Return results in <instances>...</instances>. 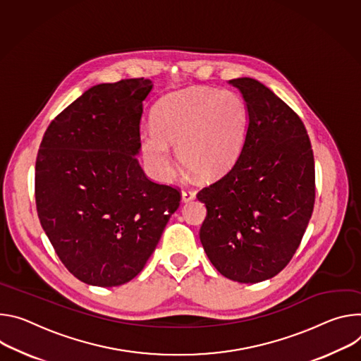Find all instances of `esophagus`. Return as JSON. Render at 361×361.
<instances>
[{"label":"esophagus","mask_w":361,"mask_h":361,"mask_svg":"<svg viewBox=\"0 0 361 361\" xmlns=\"http://www.w3.org/2000/svg\"><path fill=\"white\" fill-rule=\"evenodd\" d=\"M195 196H196V193H195V190H192V189H183V190H182V201H183V202H190V201H193Z\"/></svg>","instance_id":"34e87169"}]
</instances>
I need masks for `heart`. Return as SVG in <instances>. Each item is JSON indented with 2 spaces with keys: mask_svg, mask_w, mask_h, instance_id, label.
Here are the masks:
<instances>
[{
  "mask_svg": "<svg viewBox=\"0 0 361 361\" xmlns=\"http://www.w3.org/2000/svg\"><path fill=\"white\" fill-rule=\"evenodd\" d=\"M152 120L154 133L143 136V154L157 180L168 182L173 176L168 146L178 147L185 168L216 179L231 169L243 150L248 110L232 90L192 87L160 100Z\"/></svg>",
  "mask_w": 361,
  "mask_h": 361,
  "instance_id": "obj_1",
  "label": "heart"
}]
</instances>
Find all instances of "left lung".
Masks as SVG:
<instances>
[{
  "label": "left lung",
  "instance_id": "obj_1",
  "mask_svg": "<svg viewBox=\"0 0 361 361\" xmlns=\"http://www.w3.org/2000/svg\"><path fill=\"white\" fill-rule=\"evenodd\" d=\"M229 83L247 103L248 129L232 168L196 195L207 207L199 238L224 276L254 284L283 271L300 247L315 201L314 154L287 103L255 78Z\"/></svg>",
  "mask_w": 361,
  "mask_h": 361
}]
</instances>
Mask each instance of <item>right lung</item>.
Listing matches in <instances>:
<instances>
[{"label":"right lung","mask_w":361,"mask_h":361,"mask_svg":"<svg viewBox=\"0 0 361 361\" xmlns=\"http://www.w3.org/2000/svg\"><path fill=\"white\" fill-rule=\"evenodd\" d=\"M150 90L143 77L89 89L54 117L38 149L39 224L64 267L90 286L133 279L179 208L180 190L152 182L135 156Z\"/></svg>","instance_id":"add662e5"}]
</instances>
